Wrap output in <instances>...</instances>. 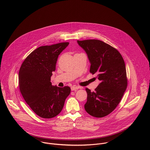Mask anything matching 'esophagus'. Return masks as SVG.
Returning <instances> with one entry per match:
<instances>
[{
	"label": "esophagus",
	"mask_w": 150,
	"mask_h": 150,
	"mask_svg": "<svg viewBox=\"0 0 150 150\" xmlns=\"http://www.w3.org/2000/svg\"><path fill=\"white\" fill-rule=\"evenodd\" d=\"M79 88H81V87L76 86H72L71 87V91H75V90H77V89H79Z\"/></svg>",
	"instance_id": "34e87169"
}]
</instances>
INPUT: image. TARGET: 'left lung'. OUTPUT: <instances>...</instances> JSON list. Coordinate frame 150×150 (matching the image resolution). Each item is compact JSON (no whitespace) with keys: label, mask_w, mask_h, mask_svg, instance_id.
<instances>
[{"label":"left lung","mask_w":150,"mask_h":150,"mask_svg":"<svg viewBox=\"0 0 150 150\" xmlns=\"http://www.w3.org/2000/svg\"><path fill=\"white\" fill-rule=\"evenodd\" d=\"M77 43L88 55L91 64L89 71L96 74L100 81L95 91L86 88L85 110L93 117H105L118 106L127 88L124 59L117 50L101 40H77Z\"/></svg>","instance_id":"obj_1"}]
</instances>
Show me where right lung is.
<instances>
[{
    "label": "right lung",
    "mask_w": 150,
    "mask_h": 150,
    "mask_svg": "<svg viewBox=\"0 0 150 150\" xmlns=\"http://www.w3.org/2000/svg\"><path fill=\"white\" fill-rule=\"evenodd\" d=\"M69 43L41 46L24 60L19 71V86L26 103L39 117L51 118L62 111L70 88L52 86L51 77L55 70L59 55Z\"/></svg>",
    "instance_id": "right-lung-1"
}]
</instances>
